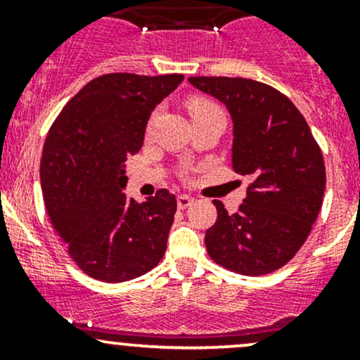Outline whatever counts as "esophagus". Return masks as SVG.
I'll list each match as a JSON object with an SVG mask.
<instances>
[{
  "mask_svg": "<svg viewBox=\"0 0 360 360\" xmlns=\"http://www.w3.org/2000/svg\"><path fill=\"white\" fill-rule=\"evenodd\" d=\"M191 203H193V198L188 197V195H179V197H177V207H179V209H186Z\"/></svg>",
  "mask_w": 360,
  "mask_h": 360,
  "instance_id": "1",
  "label": "esophagus"
}]
</instances>
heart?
Wrapping results in <instances>:
<instances>
[{
    "label": "heart",
    "instance_id": "b5f03b06",
    "mask_svg": "<svg viewBox=\"0 0 360 360\" xmlns=\"http://www.w3.org/2000/svg\"><path fill=\"white\" fill-rule=\"evenodd\" d=\"M188 111H190L191 120H200V118H207V116L223 115V110H221L214 101L207 99V97H193V99H190V103H188Z\"/></svg>",
    "mask_w": 360,
    "mask_h": 360
}]
</instances>
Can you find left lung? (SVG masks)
<instances>
[{
	"label": "left lung",
	"instance_id": "8db88e82",
	"mask_svg": "<svg viewBox=\"0 0 360 360\" xmlns=\"http://www.w3.org/2000/svg\"><path fill=\"white\" fill-rule=\"evenodd\" d=\"M188 82L223 103L233 123L231 163L248 176L244 203L205 231L209 256L242 275L278 270L304 244L319 216L326 167L307 120L274 86L248 78L191 76Z\"/></svg>",
	"mask_w": 360,
	"mask_h": 360
}]
</instances>
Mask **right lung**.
I'll return each instance as SVG.
<instances>
[{
	"mask_svg": "<svg viewBox=\"0 0 360 360\" xmlns=\"http://www.w3.org/2000/svg\"><path fill=\"white\" fill-rule=\"evenodd\" d=\"M183 79L99 76L69 101L46 136L39 165L46 212L71 259L92 278L141 277L165 254L176 197L158 190L143 203L127 198L125 162L143 146L151 111Z\"/></svg>",
	"mask_w": 360,
	"mask_h": 360,
	"instance_id": "add662e5",
	"label": "right lung"
}]
</instances>
